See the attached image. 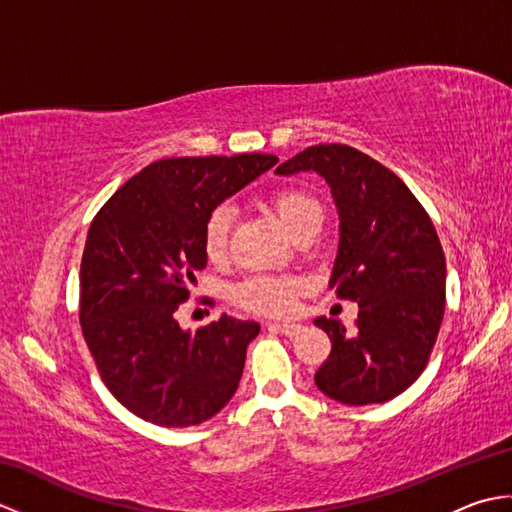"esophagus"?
Instances as JSON below:
<instances>
[{
  "label": "esophagus",
  "mask_w": 512,
  "mask_h": 512,
  "mask_svg": "<svg viewBox=\"0 0 512 512\" xmlns=\"http://www.w3.org/2000/svg\"><path fill=\"white\" fill-rule=\"evenodd\" d=\"M268 328L270 330H277V332L286 334V336H297L301 332V325L299 323H270Z\"/></svg>",
  "instance_id": "34e87169"
}]
</instances>
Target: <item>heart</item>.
Listing matches in <instances>:
<instances>
[{
    "instance_id": "obj_1",
    "label": "heart",
    "mask_w": 512,
    "mask_h": 512,
    "mask_svg": "<svg viewBox=\"0 0 512 512\" xmlns=\"http://www.w3.org/2000/svg\"><path fill=\"white\" fill-rule=\"evenodd\" d=\"M270 206L288 231L295 237L314 220H321V206L310 193L301 189H277L270 195ZM231 233V211L215 209L204 222L202 246L209 259H222ZM306 288L303 279L297 275H253L239 281L233 290V299L239 308L248 312L264 314V317H284L297 306V299Z\"/></svg>"
}]
</instances>
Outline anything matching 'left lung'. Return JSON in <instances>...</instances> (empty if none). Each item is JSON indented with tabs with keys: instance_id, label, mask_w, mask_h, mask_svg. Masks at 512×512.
Masks as SVG:
<instances>
[{
	"instance_id": "1",
	"label": "left lung",
	"mask_w": 512,
	"mask_h": 512,
	"mask_svg": "<svg viewBox=\"0 0 512 512\" xmlns=\"http://www.w3.org/2000/svg\"><path fill=\"white\" fill-rule=\"evenodd\" d=\"M317 171L341 217L330 288L358 303L354 332L319 317L332 352L314 374L325 396L343 405H376L402 394L424 372L436 345L447 264L429 213L394 171L354 147L312 145L277 173Z\"/></svg>"
}]
</instances>
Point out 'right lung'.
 <instances>
[{
	"label": "right lung",
	"mask_w": 512,
	"mask_h": 512,
	"mask_svg": "<svg viewBox=\"0 0 512 512\" xmlns=\"http://www.w3.org/2000/svg\"><path fill=\"white\" fill-rule=\"evenodd\" d=\"M275 162L270 154L156 160L94 215L79 321L103 383L134 416L193 427L237 391L259 325L222 314L189 334L173 314L206 266V217Z\"/></svg>",
	"instance_id": "add662e5"
}]
</instances>
